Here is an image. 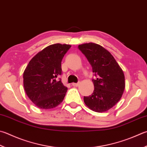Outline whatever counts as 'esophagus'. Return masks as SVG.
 <instances>
[{"label": "esophagus", "mask_w": 147, "mask_h": 147, "mask_svg": "<svg viewBox=\"0 0 147 147\" xmlns=\"http://www.w3.org/2000/svg\"><path fill=\"white\" fill-rule=\"evenodd\" d=\"M80 84V82H78L77 83H73L72 84V86H76V87H77V86H78Z\"/></svg>", "instance_id": "obj_1"}]
</instances>
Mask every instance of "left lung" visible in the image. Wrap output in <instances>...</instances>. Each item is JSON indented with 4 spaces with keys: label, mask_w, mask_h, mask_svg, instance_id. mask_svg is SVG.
<instances>
[{
    "label": "left lung",
    "mask_w": 147,
    "mask_h": 147,
    "mask_svg": "<svg viewBox=\"0 0 147 147\" xmlns=\"http://www.w3.org/2000/svg\"><path fill=\"white\" fill-rule=\"evenodd\" d=\"M79 49L87 58L92 67L93 93L84 96L85 104L95 112H105L120 100L125 89L123 70L110 52L98 44L80 45Z\"/></svg>",
    "instance_id": "left-lung-1"
}]
</instances>
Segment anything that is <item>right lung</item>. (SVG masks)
<instances>
[{"label": "right lung", "mask_w": 147, "mask_h": 147, "mask_svg": "<svg viewBox=\"0 0 147 147\" xmlns=\"http://www.w3.org/2000/svg\"><path fill=\"white\" fill-rule=\"evenodd\" d=\"M70 47L60 43L47 47L32 58L24 71L25 91L40 109L56 107L65 98L68 88L56 78L62 74L61 61Z\"/></svg>", "instance_id": "add662e5"}]
</instances>
